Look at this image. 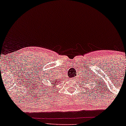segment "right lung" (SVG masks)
Instances as JSON below:
<instances>
[{"mask_svg": "<svg viewBox=\"0 0 126 126\" xmlns=\"http://www.w3.org/2000/svg\"><path fill=\"white\" fill-rule=\"evenodd\" d=\"M51 83V85H52V86H50V87H52V88H54L55 87H56V86H55V85H56V83H57V80H56V79H55V80H52V82H50ZM48 90V88H46L45 89V90ZM48 93V92H47Z\"/></svg>", "mask_w": 126, "mask_h": 126, "instance_id": "add662e5", "label": "right lung"}]
</instances>
